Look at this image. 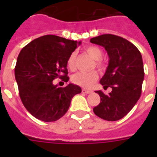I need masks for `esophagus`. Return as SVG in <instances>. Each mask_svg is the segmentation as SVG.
<instances>
[{
  "instance_id": "esophagus-1",
  "label": "esophagus",
  "mask_w": 157,
  "mask_h": 157,
  "mask_svg": "<svg viewBox=\"0 0 157 157\" xmlns=\"http://www.w3.org/2000/svg\"><path fill=\"white\" fill-rule=\"evenodd\" d=\"M82 93L90 94V93H91V91L90 90H86V89H83V90H82Z\"/></svg>"
}]
</instances>
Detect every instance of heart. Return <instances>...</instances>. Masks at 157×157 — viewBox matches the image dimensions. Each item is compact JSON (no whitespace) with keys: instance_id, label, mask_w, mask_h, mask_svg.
I'll return each mask as SVG.
<instances>
[{"instance_id":"heart-1","label":"heart","mask_w":157,"mask_h":157,"mask_svg":"<svg viewBox=\"0 0 157 157\" xmlns=\"http://www.w3.org/2000/svg\"><path fill=\"white\" fill-rule=\"evenodd\" d=\"M86 51L94 59H95V65L98 69H103L104 64L101 59L103 57V50L98 46L91 45L86 49ZM76 53L72 52L69 55L67 60V66L71 71L75 69V62H76ZM98 79V73L96 71H90V72H76L71 76V81L74 84L80 86L84 88H89Z\"/></svg>"}]
</instances>
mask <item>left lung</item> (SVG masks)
<instances>
[{
    "mask_svg": "<svg viewBox=\"0 0 157 157\" xmlns=\"http://www.w3.org/2000/svg\"><path fill=\"white\" fill-rule=\"evenodd\" d=\"M90 42L107 50L109 63L100 84L104 90H112L108 94L96 91L101 101L94 112L105 121H118L130 112L141 96L144 79L141 53L129 40L112 34L91 38Z\"/></svg>",
    "mask_w": 157,
    "mask_h": 157,
    "instance_id": "left-lung-1",
    "label": "left lung"
}]
</instances>
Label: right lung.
I'll return each mask as SVG.
<instances>
[{
  "label": "right lung",
  "mask_w": 157,
  "mask_h": 157,
  "mask_svg": "<svg viewBox=\"0 0 157 157\" xmlns=\"http://www.w3.org/2000/svg\"><path fill=\"white\" fill-rule=\"evenodd\" d=\"M81 44L54 35L36 38L18 54L14 75L25 108L36 118L55 121L67 112L71 98L81 92L80 86H54L56 78L67 82V60Z\"/></svg>",
  "instance_id": "obj_1"
}]
</instances>
